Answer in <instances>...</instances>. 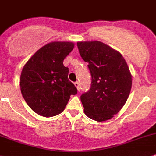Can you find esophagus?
<instances>
[{"label": "esophagus", "mask_w": 156, "mask_h": 156, "mask_svg": "<svg viewBox=\"0 0 156 156\" xmlns=\"http://www.w3.org/2000/svg\"><path fill=\"white\" fill-rule=\"evenodd\" d=\"M74 86H76L77 89H78V91H79V89H80V86H79V82H74Z\"/></svg>", "instance_id": "esophagus-1"}]
</instances>
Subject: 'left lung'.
<instances>
[{
	"label": "left lung",
	"mask_w": 156,
	"mask_h": 156,
	"mask_svg": "<svg viewBox=\"0 0 156 156\" xmlns=\"http://www.w3.org/2000/svg\"><path fill=\"white\" fill-rule=\"evenodd\" d=\"M77 45L92 76L90 89L81 96L84 112L95 121H107L121 110L130 93L128 65L120 52L101 41H80Z\"/></svg>",
	"instance_id": "1"
}]
</instances>
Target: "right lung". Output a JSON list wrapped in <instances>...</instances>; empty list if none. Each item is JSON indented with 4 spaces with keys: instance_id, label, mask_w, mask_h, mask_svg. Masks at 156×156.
I'll use <instances>...</instances> for the list:
<instances>
[{
    "instance_id": "add662e5",
    "label": "right lung",
    "mask_w": 156,
    "mask_h": 156,
    "mask_svg": "<svg viewBox=\"0 0 156 156\" xmlns=\"http://www.w3.org/2000/svg\"><path fill=\"white\" fill-rule=\"evenodd\" d=\"M74 47L73 42L53 41L43 46L24 65L20 89L28 106L44 117L57 115L64 110L70 95L78 93L68 80L65 57Z\"/></svg>"
}]
</instances>
